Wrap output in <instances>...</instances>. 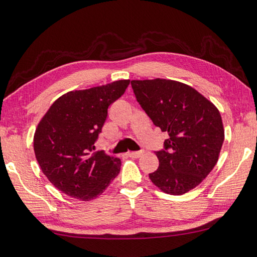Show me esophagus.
Returning a JSON list of instances; mask_svg holds the SVG:
<instances>
[{"instance_id":"1","label":"esophagus","mask_w":257,"mask_h":257,"mask_svg":"<svg viewBox=\"0 0 257 257\" xmlns=\"http://www.w3.org/2000/svg\"><path fill=\"white\" fill-rule=\"evenodd\" d=\"M127 155L129 157H133V158H138V157H141V156L144 155V152L143 151H141V152H128Z\"/></svg>"}]
</instances>
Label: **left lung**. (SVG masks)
Here are the masks:
<instances>
[{
	"instance_id": "left-lung-1",
	"label": "left lung",
	"mask_w": 257,
	"mask_h": 257,
	"mask_svg": "<svg viewBox=\"0 0 257 257\" xmlns=\"http://www.w3.org/2000/svg\"><path fill=\"white\" fill-rule=\"evenodd\" d=\"M132 87L153 123L169 134L164 148L155 152L160 166L149 179L167 194L194 189L218 162L225 138L220 112L197 90L176 81H132Z\"/></svg>"
}]
</instances>
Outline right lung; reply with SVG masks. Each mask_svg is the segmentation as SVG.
<instances>
[{"instance_id":"1","label":"right lung","mask_w":257,"mask_h":257,"mask_svg":"<svg viewBox=\"0 0 257 257\" xmlns=\"http://www.w3.org/2000/svg\"><path fill=\"white\" fill-rule=\"evenodd\" d=\"M129 80L72 91L56 100L40 120L34 137L36 158L50 183L63 193L90 201L119 174L121 161L94 144L108 108L123 94Z\"/></svg>"}]
</instances>
